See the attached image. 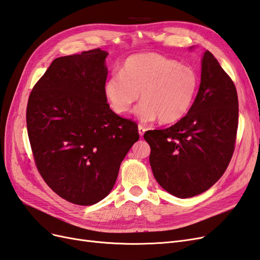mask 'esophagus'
Wrapping results in <instances>:
<instances>
[{"instance_id": "esophagus-1", "label": "esophagus", "mask_w": 260, "mask_h": 260, "mask_svg": "<svg viewBox=\"0 0 260 260\" xmlns=\"http://www.w3.org/2000/svg\"><path fill=\"white\" fill-rule=\"evenodd\" d=\"M138 130H139V135L141 136V137H142L143 135H144V133H145V128L144 127H142V125H139V127H138Z\"/></svg>"}]
</instances>
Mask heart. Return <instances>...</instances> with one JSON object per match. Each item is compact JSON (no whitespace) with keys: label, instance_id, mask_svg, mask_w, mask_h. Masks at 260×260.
I'll return each mask as SVG.
<instances>
[{"label":"heart","instance_id":"1","mask_svg":"<svg viewBox=\"0 0 260 260\" xmlns=\"http://www.w3.org/2000/svg\"><path fill=\"white\" fill-rule=\"evenodd\" d=\"M200 86L196 70L156 53L132 55L124 60L121 75H113L104 84L112 109L119 115L136 108L142 122L159 118L162 123L179 121L190 112Z\"/></svg>","mask_w":260,"mask_h":260}]
</instances>
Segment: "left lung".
<instances>
[{
  "instance_id": "left-lung-1",
  "label": "left lung",
  "mask_w": 260,
  "mask_h": 260,
  "mask_svg": "<svg viewBox=\"0 0 260 260\" xmlns=\"http://www.w3.org/2000/svg\"><path fill=\"white\" fill-rule=\"evenodd\" d=\"M238 123L235 85L214 55L205 51L200 89L190 112L167 129L144 133L157 182L179 199L207 191L229 166Z\"/></svg>"
}]
</instances>
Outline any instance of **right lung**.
<instances>
[{"instance_id": "right-lung-1", "label": "right lung", "mask_w": 260, "mask_h": 260, "mask_svg": "<svg viewBox=\"0 0 260 260\" xmlns=\"http://www.w3.org/2000/svg\"><path fill=\"white\" fill-rule=\"evenodd\" d=\"M108 53L54 59L30 93L27 130L37 168L64 200L89 206L111 193L138 125L116 115L104 84Z\"/></svg>"}]
</instances>
